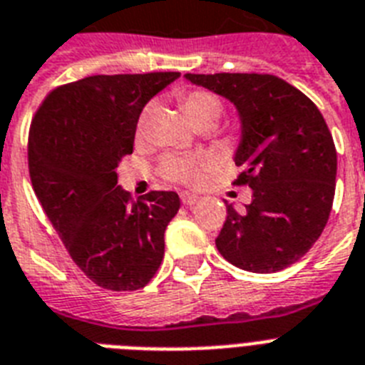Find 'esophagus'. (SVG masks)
Returning a JSON list of instances; mask_svg holds the SVG:
<instances>
[{"label": "esophagus", "mask_w": 365, "mask_h": 365, "mask_svg": "<svg viewBox=\"0 0 365 365\" xmlns=\"http://www.w3.org/2000/svg\"><path fill=\"white\" fill-rule=\"evenodd\" d=\"M180 201H182V205H186V207H188V205L197 203V201H200V197H197L195 194H190V192H182V194H180Z\"/></svg>", "instance_id": "1"}]
</instances>
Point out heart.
<instances>
[{"mask_svg": "<svg viewBox=\"0 0 365 365\" xmlns=\"http://www.w3.org/2000/svg\"><path fill=\"white\" fill-rule=\"evenodd\" d=\"M177 101H179L180 108L186 113L190 121L195 126L212 125L220 117L222 110H224V102L216 93L209 91V89H182L177 93ZM150 108L147 106L141 111L140 119H138V126H135V134L138 138L145 134L147 119H149ZM212 165V158L209 155H168L160 160L158 171L164 179L175 180L180 185L195 186L203 180V173Z\"/></svg>", "mask_w": 365, "mask_h": 365, "instance_id": "1", "label": "heart"}]
</instances>
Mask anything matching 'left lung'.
<instances>
[{"mask_svg":"<svg viewBox=\"0 0 365 365\" xmlns=\"http://www.w3.org/2000/svg\"><path fill=\"white\" fill-rule=\"evenodd\" d=\"M231 101L242 121L233 185L252 188L246 212L227 207L216 248L248 272H278L297 263L328 222L336 192L338 155L319 108L272 74H186Z\"/></svg>","mask_w":365,"mask_h":365,"instance_id":"left-lung-1","label":"left lung"}]
</instances>
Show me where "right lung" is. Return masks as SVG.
<instances>
[{
  "label": "right lung",
  "instance_id": "add662e5",
  "mask_svg": "<svg viewBox=\"0 0 365 365\" xmlns=\"http://www.w3.org/2000/svg\"><path fill=\"white\" fill-rule=\"evenodd\" d=\"M179 76H87L56 87L35 111L27 143L33 190L72 261L98 287H145L164 259L179 195L153 190L134 203L117 185V168L132 155L143 106Z\"/></svg>",
  "mask_w": 365,
  "mask_h": 365
}]
</instances>
